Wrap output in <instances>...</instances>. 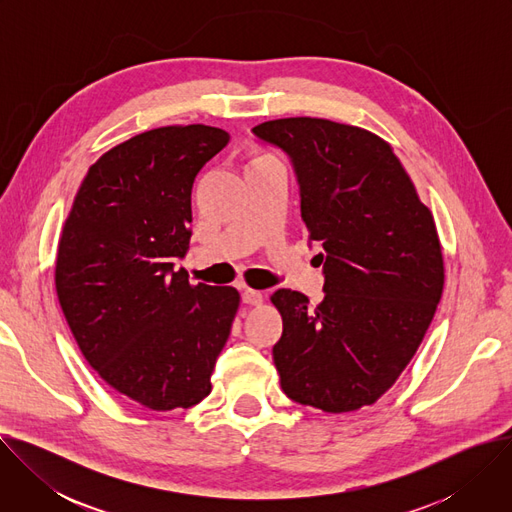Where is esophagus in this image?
Here are the masks:
<instances>
[{"label":"esophagus","instance_id":"obj_1","mask_svg":"<svg viewBox=\"0 0 512 512\" xmlns=\"http://www.w3.org/2000/svg\"><path fill=\"white\" fill-rule=\"evenodd\" d=\"M263 302V294L257 289H245L243 291V304L247 306H259Z\"/></svg>","mask_w":512,"mask_h":512}]
</instances>
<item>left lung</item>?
<instances>
[{"instance_id": "8db88e82", "label": "left lung", "mask_w": 512, "mask_h": 512, "mask_svg": "<svg viewBox=\"0 0 512 512\" xmlns=\"http://www.w3.org/2000/svg\"><path fill=\"white\" fill-rule=\"evenodd\" d=\"M253 133L291 158L326 277L316 308L300 291L271 296L283 320L273 346L281 389L326 413L373 405L405 371L442 300L433 214L391 145L367 129L287 117Z\"/></svg>"}]
</instances>
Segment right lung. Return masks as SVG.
Listing matches in <instances>:
<instances>
[{"mask_svg": "<svg viewBox=\"0 0 512 512\" xmlns=\"http://www.w3.org/2000/svg\"><path fill=\"white\" fill-rule=\"evenodd\" d=\"M227 143V131L196 123L115 145L89 168L58 239L56 296L83 356L154 411L212 391L241 304L235 287L190 285L172 263L188 251L194 178Z\"/></svg>", "mask_w": 512, "mask_h": 512, "instance_id": "right-lung-1", "label": "right lung"}]
</instances>
